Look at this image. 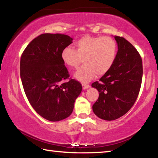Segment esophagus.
Here are the masks:
<instances>
[{
	"label": "esophagus",
	"mask_w": 158,
	"mask_h": 158,
	"mask_svg": "<svg viewBox=\"0 0 158 158\" xmlns=\"http://www.w3.org/2000/svg\"><path fill=\"white\" fill-rule=\"evenodd\" d=\"M82 87H83V89H89V88L90 87V85L83 84H82Z\"/></svg>",
	"instance_id": "esophagus-1"
}]
</instances>
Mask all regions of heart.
<instances>
[{"instance_id": "heart-1", "label": "heart", "mask_w": 158, "mask_h": 158, "mask_svg": "<svg viewBox=\"0 0 158 158\" xmlns=\"http://www.w3.org/2000/svg\"><path fill=\"white\" fill-rule=\"evenodd\" d=\"M75 46L76 49L70 46L64 48L61 58L71 68H77L84 61L85 64L75 74L76 78L83 82L89 81L96 74H106L116 59L118 45L110 37L85 35L76 41Z\"/></svg>"}]
</instances>
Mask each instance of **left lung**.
I'll use <instances>...</instances> for the list:
<instances>
[{
    "mask_svg": "<svg viewBox=\"0 0 158 158\" xmlns=\"http://www.w3.org/2000/svg\"><path fill=\"white\" fill-rule=\"evenodd\" d=\"M118 43L112 68L92 84L100 93L93 110L98 117L113 121L132 108L139 93L143 75L142 60L135 47L124 37L114 36Z\"/></svg>",
    "mask_w": 158,
    "mask_h": 158,
    "instance_id": "8db88e82",
    "label": "left lung"
}]
</instances>
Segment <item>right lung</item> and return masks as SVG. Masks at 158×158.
<instances>
[{"label":"right lung","instance_id":"obj_1","mask_svg":"<svg viewBox=\"0 0 158 158\" xmlns=\"http://www.w3.org/2000/svg\"><path fill=\"white\" fill-rule=\"evenodd\" d=\"M73 38L59 33H44L33 39L23 51L20 76L25 94L37 114L58 121L72 114L81 83L69 77L61 58Z\"/></svg>","mask_w":158,"mask_h":158}]
</instances>
